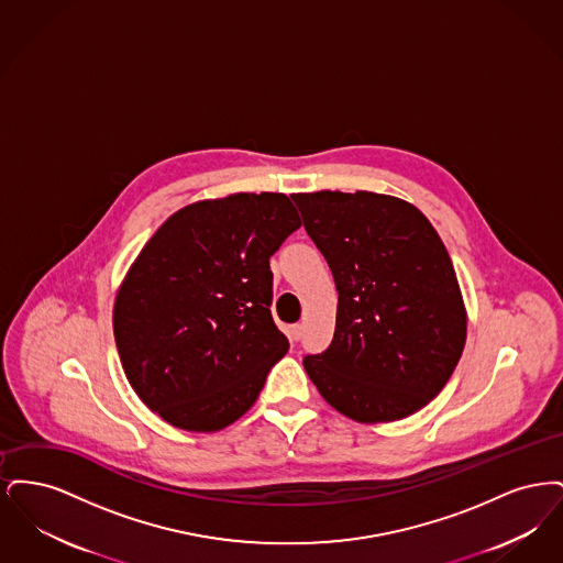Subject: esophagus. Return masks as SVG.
Masks as SVG:
<instances>
[{
	"label": "esophagus",
	"instance_id": "esophagus-1",
	"mask_svg": "<svg viewBox=\"0 0 563 563\" xmlns=\"http://www.w3.org/2000/svg\"><path fill=\"white\" fill-rule=\"evenodd\" d=\"M287 333H289L291 342H299V338H301V324H291Z\"/></svg>",
	"mask_w": 563,
	"mask_h": 563
}]
</instances>
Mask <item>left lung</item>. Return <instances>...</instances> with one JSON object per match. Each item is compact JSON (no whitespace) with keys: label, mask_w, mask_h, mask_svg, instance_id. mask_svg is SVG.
Listing matches in <instances>:
<instances>
[{"label":"left lung","mask_w":563,"mask_h":563,"mask_svg":"<svg viewBox=\"0 0 563 563\" xmlns=\"http://www.w3.org/2000/svg\"><path fill=\"white\" fill-rule=\"evenodd\" d=\"M294 198L338 289L329 349L303 367L322 399L356 422L401 420L454 374L466 312L445 244L413 205L374 191Z\"/></svg>","instance_id":"obj_1"}]
</instances>
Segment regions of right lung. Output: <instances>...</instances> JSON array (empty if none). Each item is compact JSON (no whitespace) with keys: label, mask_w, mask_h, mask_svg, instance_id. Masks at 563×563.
I'll return each instance as SVG.
<instances>
[{"label":"right lung","mask_w":563,"mask_h":563,"mask_svg":"<svg viewBox=\"0 0 563 563\" xmlns=\"http://www.w3.org/2000/svg\"><path fill=\"white\" fill-rule=\"evenodd\" d=\"M301 225L285 194H234L170 214L113 308L134 393L177 429L239 420L289 350L272 319L269 257Z\"/></svg>","instance_id":"add662e5"}]
</instances>
